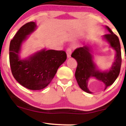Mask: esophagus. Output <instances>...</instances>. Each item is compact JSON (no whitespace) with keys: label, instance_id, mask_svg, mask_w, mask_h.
Returning <instances> with one entry per match:
<instances>
[{"label":"esophagus","instance_id":"1","mask_svg":"<svg viewBox=\"0 0 126 126\" xmlns=\"http://www.w3.org/2000/svg\"><path fill=\"white\" fill-rule=\"evenodd\" d=\"M72 53V49L71 48H68L66 49V53H67V57L68 58H70L71 55Z\"/></svg>","mask_w":126,"mask_h":126}]
</instances>
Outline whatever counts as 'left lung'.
Wrapping results in <instances>:
<instances>
[{
	"mask_svg": "<svg viewBox=\"0 0 126 126\" xmlns=\"http://www.w3.org/2000/svg\"><path fill=\"white\" fill-rule=\"evenodd\" d=\"M110 33L105 34L103 37L108 41L112 48L116 51V57L111 68L107 71H100L97 69L95 64L93 61L91 47L89 46H83L76 48L71 57L78 62L75 77L80 89L86 92L91 94L87 88L88 80L91 77H94L103 82L105 85V89L112 85L119 76L121 66V52L119 38L113 32L110 28L106 26Z\"/></svg>",
	"mask_w": 126,
	"mask_h": 126,
	"instance_id": "1",
	"label": "left lung"
}]
</instances>
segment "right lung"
<instances>
[{"instance_id": "right-lung-1", "label": "right lung", "mask_w": 126, "mask_h": 126, "mask_svg": "<svg viewBox=\"0 0 126 126\" xmlns=\"http://www.w3.org/2000/svg\"><path fill=\"white\" fill-rule=\"evenodd\" d=\"M36 28L32 21L21 27L10 44L9 60L12 73L18 82L28 89L39 90L50 83L67 56L63 50L43 49L26 59H20L22 43Z\"/></svg>"}]
</instances>
